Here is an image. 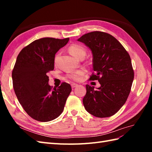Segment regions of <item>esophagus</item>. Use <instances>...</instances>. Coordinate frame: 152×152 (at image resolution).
<instances>
[{"instance_id":"esophagus-1","label":"esophagus","mask_w":152,"mask_h":152,"mask_svg":"<svg viewBox=\"0 0 152 152\" xmlns=\"http://www.w3.org/2000/svg\"><path fill=\"white\" fill-rule=\"evenodd\" d=\"M78 86V84H77V83H71V87H72V88H75V87Z\"/></svg>"}]
</instances>
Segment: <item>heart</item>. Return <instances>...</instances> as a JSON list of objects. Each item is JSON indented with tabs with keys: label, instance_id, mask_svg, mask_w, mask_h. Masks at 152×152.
<instances>
[{
	"label": "heart",
	"instance_id": "1",
	"mask_svg": "<svg viewBox=\"0 0 152 152\" xmlns=\"http://www.w3.org/2000/svg\"><path fill=\"white\" fill-rule=\"evenodd\" d=\"M69 51L70 53L73 56L75 57L76 58H78L80 57L82 55H85L86 56V50L83 46L79 44H72L69 47ZM85 70H79L76 72H74L72 74H70L69 75V77L70 78L76 81L78 80H80L82 79V76L84 74Z\"/></svg>",
	"mask_w": 152,
	"mask_h": 152
}]
</instances>
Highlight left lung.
Listing matches in <instances>:
<instances>
[{"mask_svg": "<svg viewBox=\"0 0 152 152\" xmlns=\"http://www.w3.org/2000/svg\"><path fill=\"white\" fill-rule=\"evenodd\" d=\"M78 41L91 50L95 74L89 79L101 84L96 89L86 86L84 108L95 117H110L124 106L131 91L134 71L130 56L116 38L104 32L85 34Z\"/></svg>", "mask_w": 152, "mask_h": 152, "instance_id": "1", "label": "left lung"}]
</instances>
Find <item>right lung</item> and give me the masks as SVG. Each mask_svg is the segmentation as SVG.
Returning a JSON list of instances; mask_svg holds the SVG:
<instances>
[{
  "instance_id": "1",
  "label": "right lung",
  "mask_w": 152,
  "mask_h": 152,
  "mask_svg": "<svg viewBox=\"0 0 152 152\" xmlns=\"http://www.w3.org/2000/svg\"><path fill=\"white\" fill-rule=\"evenodd\" d=\"M69 40V38H40L25 47L18 56L12 71L13 87L22 107L35 120L47 122L59 117L72 91L65 82L52 89L48 76L54 69L56 53Z\"/></svg>"
}]
</instances>
